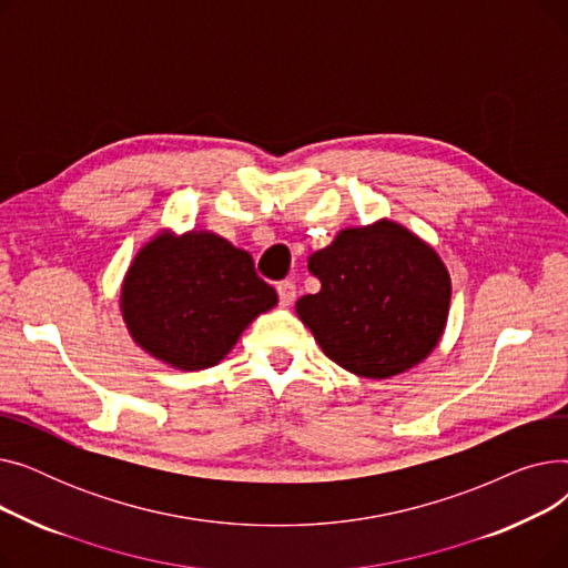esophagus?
I'll list each match as a JSON object with an SVG mask.
<instances>
[{"mask_svg": "<svg viewBox=\"0 0 568 568\" xmlns=\"http://www.w3.org/2000/svg\"><path fill=\"white\" fill-rule=\"evenodd\" d=\"M278 290V300H281V306H292L294 300H296V285L292 281H281L276 285Z\"/></svg>", "mask_w": 568, "mask_h": 568, "instance_id": "obj_1", "label": "esophagus"}]
</instances>
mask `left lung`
Masks as SVG:
<instances>
[{"instance_id": "1", "label": "left lung", "mask_w": 568, "mask_h": 568, "mask_svg": "<svg viewBox=\"0 0 568 568\" xmlns=\"http://www.w3.org/2000/svg\"><path fill=\"white\" fill-rule=\"evenodd\" d=\"M317 294L296 315L341 368L371 379L409 371L439 343L452 278L439 255L394 221L347 227L308 257Z\"/></svg>"}]
</instances>
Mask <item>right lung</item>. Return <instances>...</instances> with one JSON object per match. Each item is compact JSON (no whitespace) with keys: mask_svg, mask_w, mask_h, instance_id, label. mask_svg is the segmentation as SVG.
<instances>
[{"mask_svg":"<svg viewBox=\"0 0 568 568\" xmlns=\"http://www.w3.org/2000/svg\"><path fill=\"white\" fill-rule=\"evenodd\" d=\"M278 304L253 257L214 232L156 234L133 257L122 315L133 341L179 371L216 366L246 326Z\"/></svg>","mask_w":568,"mask_h":568,"instance_id":"obj_1","label":"right lung"}]
</instances>
